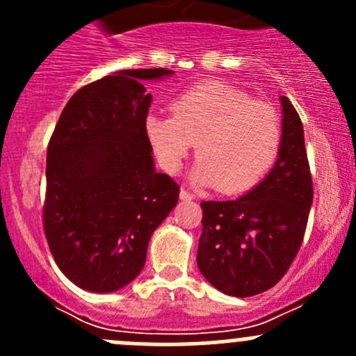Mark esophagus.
Masks as SVG:
<instances>
[{
  "instance_id": "obj_1",
  "label": "esophagus",
  "mask_w": 356,
  "mask_h": 356,
  "mask_svg": "<svg viewBox=\"0 0 356 356\" xmlns=\"http://www.w3.org/2000/svg\"><path fill=\"white\" fill-rule=\"evenodd\" d=\"M181 200L191 201V200H195V195H193L191 191H188V189L182 188V189H181Z\"/></svg>"
}]
</instances>
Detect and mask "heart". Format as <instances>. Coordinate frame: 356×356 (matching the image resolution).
<instances>
[{"label": "heart", "instance_id": "obj_1", "mask_svg": "<svg viewBox=\"0 0 356 356\" xmlns=\"http://www.w3.org/2000/svg\"><path fill=\"white\" fill-rule=\"evenodd\" d=\"M172 115L149 113L145 134L160 167L181 170L196 145L195 177L225 195L253 189L272 170L282 146V124L270 105L224 82L186 89L170 103Z\"/></svg>", "mask_w": 356, "mask_h": 356}]
</instances>
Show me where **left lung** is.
Segmentation results:
<instances>
[{
	"label": "left lung",
	"mask_w": 356,
	"mask_h": 356,
	"mask_svg": "<svg viewBox=\"0 0 356 356\" xmlns=\"http://www.w3.org/2000/svg\"><path fill=\"white\" fill-rule=\"evenodd\" d=\"M314 200L303 124L282 96V146L270 174L238 200L203 201L200 272L229 296L277 284L296 258Z\"/></svg>",
	"instance_id": "1"
}]
</instances>
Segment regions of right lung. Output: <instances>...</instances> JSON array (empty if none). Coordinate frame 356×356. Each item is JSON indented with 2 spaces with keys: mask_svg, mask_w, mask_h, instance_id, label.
Instances as JSON below:
<instances>
[{
  "mask_svg": "<svg viewBox=\"0 0 356 356\" xmlns=\"http://www.w3.org/2000/svg\"><path fill=\"white\" fill-rule=\"evenodd\" d=\"M172 74L136 68L79 89L46 155L42 227L63 275L92 293L134 281L149 238L179 201V184L153 168L145 134L152 95L141 81Z\"/></svg>",
  "mask_w": 356,
  "mask_h": 356,
  "instance_id": "obj_1",
  "label": "right lung"
}]
</instances>
